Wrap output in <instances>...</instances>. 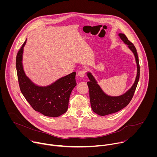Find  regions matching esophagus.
I'll return each mask as SVG.
<instances>
[{
    "mask_svg": "<svg viewBox=\"0 0 157 157\" xmlns=\"http://www.w3.org/2000/svg\"><path fill=\"white\" fill-rule=\"evenodd\" d=\"M78 75L79 76H80V77H81V78H83V77H84V76H85V75H86V72H85V71L83 70H80V71H78Z\"/></svg>",
    "mask_w": 157,
    "mask_h": 157,
    "instance_id": "34e87169",
    "label": "esophagus"
}]
</instances>
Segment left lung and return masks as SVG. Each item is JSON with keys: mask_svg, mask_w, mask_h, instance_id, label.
Returning <instances> with one entry per match:
<instances>
[{"mask_svg": "<svg viewBox=\"0 0 157 157\" xmlns=\"http://www.w3.org/2000/svg\"><path fill=\"white\" fill-rule=\"evenodd\" d=\"M119 36L124 43L128 44V48L135 55L137 65V75L135 82L126 93L118 97H110L103 93L92 75L87 73V76L90 80L87 84L89 87L91 108L95 113L102 116L117 113L129 104L135 93L140 78V65L137 50L124 34L120 33Z\"/></svg>", "mask_w": 157, "mask_h": 157, "instance_id": "obj_1", "label": "left lung"}]
</instances>
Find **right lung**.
<instances>
[{"label": "right lung", "mask_w": 157, "mask_h": 157, "mask_svg": "<svg viewBox=\"0 0 157 157\" xmlns=\"http://www.w3.org/2000/svg\"><path fill=\"white\" fill-rule=\"evenodd\" d=\"M26 41L18 50L16 68L20 91L32 107L45 116L57 117L68 108L71 93L76 85V73L63 77L47 87L33 84L25 76L22 66V54Z\"/></svg>", "instance_id": "1"}]
</instances>
